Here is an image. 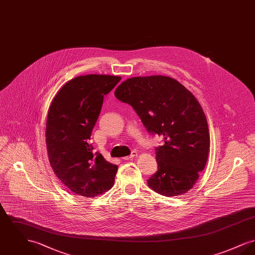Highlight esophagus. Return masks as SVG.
I'll use <instances>...</instances> for the list:
<instances>
[{
	"instance_id": "obj_1",
	"label": "esophagus",
	"mask_w": 255,
	"mask_h": 255,
	"mask_svg": "<svg viewBox=\"0 0 255 255\" xmlns=\"http://www.w3.org/2000/svg\"><path fill=\"white\" fill-rule=\"evenodd\" d=\"M136 155H137V153H136L135 151H133V152L131 153V155H130V156L124 157V158H123V159H124V160H129V159H131V158H134V157H135Z\"/></svg>"
}]
</instances>
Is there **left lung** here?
Instances as JSON below:
<instances>
[{
    "label": "left lung",
    "instance_id": "left-lung-1",
    "mask_svg": "<svg viewBox=\"0 0 255 255\" xmlns=\"http://www.w3.org/2000/svg\"><path fill=\"white\" fill-rule=\"evenodd\" d=\"M115 96L133 107L148 133L163 138L162 145L155 148L158 171L147 180L148 186L166 197L191 189L209 151L206 115L196 97L162 75L129 78Z\"/></svg>",
    "mask_w": 255,
    "mask_h": 255
}]
</instances>
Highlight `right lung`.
<instances>
[{
  "mask_svg": "<svg viewBox=\"0 0 255 255\" xmlns=\"http://www.w3.org/2000/svg\"><path fill=\"white\" fill-rule=\"evenodd\" d=\"M122 77L88 74L63 86L49 107L46 142L57 178L73 193L97 197L112 188L118 165L94 151L90 143L103 104Z\"/></svg>",
  "mask_w": 255,
  "mask_h": 255,
  "instance_id": "add662e5",
  "label": "right lung"
}]
</instances>
